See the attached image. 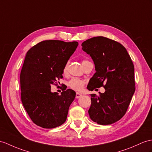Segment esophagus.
I'll use <instances>...</instances> for the list:
<instances>
[{
  "label": "esophagus",
  "instance_id": "1",
  "mask_svg": "<svg viewBox=\"0 0 152 152\" xmlns=\"http://www.w3.org/2000/svg\"><path fill=\"white\" fill-rule=\"evenodd\" d=\"M82 94H80V93H78V92H77V93H76V96H75V97H76V98L77 99H79V98H80V97H82Z\"/></svg>",
  "mask_w": 152,
  "mask_h": 152
}]
</instances>
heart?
<instances>
[{"label": "heart", "mask_w": 152, "mask_h": 152, "mask_svg": "<svg viewBox=\"0 0 152 152\" xmlns=\"http://www.w3.org/2000/svg\"><path fill=\"white\" fill-rule=\"evenodd\" d=\"M88 62V61L87 60H83L82 61L83 66H84V64ZM67 66L68 64H66L63 68V73L64 75H66V73H67ZM84 84H85V81L80 78H77V77H73V78L69 80V81L68 83V86L71 89H72V90H75V91L82 90L83 88H84Z\"/></svg>", "instance_id": "obj_1"}]
</instances>
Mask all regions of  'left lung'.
Segmentation results:
<instances>
[{
  "label": "left lung",
  "instance_id": "left-lung-1",
  "mask_svg": "<svg viewBox=\"0 0 152 152\" xmlns=\"http://www.w3.org/2000/svg\"><path fill=\"white\" fill-rule=\"evenodd\" d=\"M82 49L93 59L96 72L87 88L93 91L103 86L105 92L91 94L90 119L101 125L120 120L134 94V66L126 48L119 42L96 37L82 43Z\"/></svg>",
  "mask_w": 152,
  "mask_h": 152
}]
</instances>
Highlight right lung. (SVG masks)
I'll list each match as a JSON object with an SVG mask.
<instances>
[{
    "label": "right lung",
    "instance_id": "1",
    "mask_svg": "<svg viewBox=\"0 0 152 152\" xmlns=\"http://www.w3.org/2000/svg\"><path fill=\"white\" fill-rule=\"evenodd\" d=\"M78 44L76 41L44 40L26 55L20 76L21 101L31 121L39 126L54 128L66 121L76 93L66 88L61 95L53 93L51 85L62 78L64 66Z\"/></svg>",
    "mask_w": 152,
    "mask_h": 152
}]
</instances>
